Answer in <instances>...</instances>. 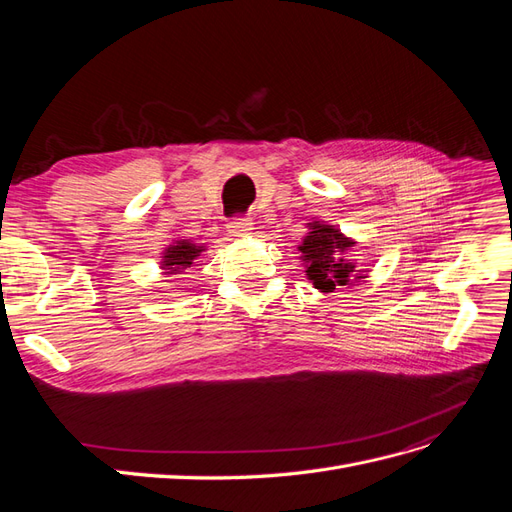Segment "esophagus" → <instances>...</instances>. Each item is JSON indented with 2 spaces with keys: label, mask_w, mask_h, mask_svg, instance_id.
Segmentation results:
<instances>
[{
  "label": "esophagus",
  "mask_w": 512,
  "mask_h": 512,
  "mask_svg": "<svg viewBox=\"0 0 512 512\" xmlns=\"http://www.w3.org/2000/svg\"><path fill=\"white\" fill-rule=\"evenodd\" d=\"M252 230H254V224L250 218H237L228 224V232L232 237H245V235H250Z\"/></svg>",
  "instance_id": "1"
}]
</instances>
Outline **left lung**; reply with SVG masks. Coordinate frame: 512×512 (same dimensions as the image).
I'll return each mask as SVG.
<instances>
[{
	"instance_id": "1",
	"label": "left lung",
	"mask_w": 512,
	"mask_h": 512,
	"mask_svg": "<svg viewBox=\"0 0 512 512\" xmlns=\"http://www.w3.org/2000/svg\"><path fill=\"white\" fill-rule=\"evenodd\" d=\"M309 232L299 245L301 260L305 262L307 280L314 282L320 292H333L335 288L352 286L356 280H363V273L356 271V265L346 258L356 245L354 239L331 224L309 222Z\"/></svg>"
}]
</instances>
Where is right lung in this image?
Returning a JSON list of instances; mask_svg holds the SVG:
<instances>
[{"label":"right lung","mask_w":512,"mask_h":512,"mask_svg":"<svg viewBox=\"0 0 512 512\" xmlns=\"http://www.w3.org/2000/svg\"><path fill=\"white\" fill-rule=\"evenodd\" d=\"M200 252H205V245L192 243L190 239H179L173 241V245H168L162 256V269L166 275H175L183 273L188 267L194 265V260L200 256Z\"/></svg>","instance_id":"obj_1"}]
</instances>
